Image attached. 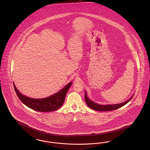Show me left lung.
<instances>
[{
	"instance_id": "obj_1",
	"label": "left lung",
	"mask_w": 150,
	"mask_h": 150,
	"mask_svg": "<svg viewBox=\"0 0 150 150\" xmlns=\"http://www.w3.org/2000/svg\"><path fill=\"white\" fill-rule=\"evenodd\" d=\"M86 92L85 91V100H86V105L88 106V107H90L91 108L93 109L94 110L96 111H112V110H114L116 109H117L120 107H122L123 106L125 105L127 103H128L131 100L132 98V97H133L132 96L129 100H127L126 101L120 103H117V104H112V105H100L94 102H93V100L89 99L86 95Z\"/></svg>"
}]
</instances>
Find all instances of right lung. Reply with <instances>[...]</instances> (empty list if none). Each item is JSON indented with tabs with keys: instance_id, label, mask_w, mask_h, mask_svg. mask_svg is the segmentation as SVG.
Here are the masks:
<instances>
[{
	"instance_id": "1",
	"label": "right lung",
	"mask_w": 150,
	"mask_h": 150,
	"mask_svg": "<svg viewBox=\"0 0 150 150\" xmlns=\"http://www.w3.org/2000/svg\"><path fill=\"white\" fill-rule=\"evenodd\" d=\"M72 84V82L71 81L57 93L50 97L40 99L32 98L24 96L17 89L14 83L13 86L17 96L27 107L39 112H50L57 110L62 106L66 94Z\"/></svg>"
}]
</instances>
